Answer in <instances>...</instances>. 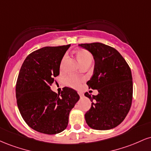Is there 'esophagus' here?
I'll use <instances>...</instances> for the list:
<instances>
[{"label":"esophagus","instance_id":"obj_1","mask_svg":"<svg viewBox=\"0 0 151 151\" xmlns=\"http://www.w3.org/2000/svg\"><path fill=\"white\" fill-rule=\"evenodd\" d=\"M78 93H79V95L80 96V97H83V96H84V93L81 92V91H78Z\"/></svg>","mask_w":151,"mask_h":151}]
</instances>
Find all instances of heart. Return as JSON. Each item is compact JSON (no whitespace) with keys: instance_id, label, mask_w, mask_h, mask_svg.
I'll return each mask as SVG.
<instances>
[{"instance_id":"obj_1","label":"heart","mask_w":151,"mask_h":151,"mask_svg":"<svg viewBox=\"0 0 151 151\" xmlns=\"http://www.w3.org/2000/svg\"><path fill=\"white\" fill-rule=\"evenodd\" d=\"M77 56L79 61L80 62V63L82 65L84 62L91 61L92 60V55H91V53L89 52V51L86 50H78L77 52ZM66 60H67V55H65L63 57L61 60V62H60V70H62L64 67V65H65V63L66 62ZM83 80H84V78L79 77L78 76L75 75H71L70 77H68L66 79V82H67V85H69L71 87L73 88H78L79 86H80L81 83L82 82Z\"/></svg>"}]
</instances>
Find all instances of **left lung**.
Wrapping results in <instances>:
<instances>
[{"label":"left lung","mask_w":151,"mask_h":151,"mask_svg":"<svg viewBox=\"0 0 151 151\" xmlns=\"http://www.w3.org/2000/svg\"><path fill=\"white\" fill-rule=\"evenodd\" d=\"M79 45L93 56V74L86 84L89 89L99 91L96 96L84 93L92 101L91 109L85 114L86 124L95 130L114 129L124 120L132 104L131 69L122 55L112 47L100 42Z\"/></svg>","instance_id":"obj_1"}]
</instances>
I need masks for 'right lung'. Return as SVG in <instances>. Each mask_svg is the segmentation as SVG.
Instances as JSON below:
<instances>
[{
    "mask_svg": "<svg viewBox=\"0 0 151 151\" xmlns=\"http://www.w3.org/2000/svg\"><path fill=\"white\" fill-rule=\"evenodd\" d=\"M70 45L45 47L27 55L15 86L17 104L22 119L31 129L45 134L63 131L70 111L79 101L77 91L64 87L60 94L50 89L60 74V65Z\"/></svg>",
    "mask_w": 151,
    "mask_h": 151,
    "instance_id": "add662e5",
    "label": "right lung"
}]
</instances>
